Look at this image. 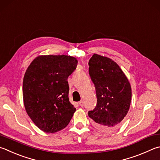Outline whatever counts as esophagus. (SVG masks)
Here are the masks:
<instances>
[{
	"instance_id": "obj_1",
	"label": "esophagus",
	"mask_w": 160,
	"mask_h": 160,
	"mask_svg": "<svg viewBox=\"0 0 160 160\" xmlns=\"http://www.w3.org/2000/svg\"><path fill=\"white\" fill-rule=\"evenodd\" d=\"M79 105H80V106H81V107L84 106V101H80V102H79Z\"/></svg>"
}]
</instances>
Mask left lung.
Here are the masks:
<instances>
[{
	"label": "left lung",
	"instance_id": "1",
	"mask_svg": "<svg viewBox=\"0 0 160 160\" xmlns=\"http://www.w3.org/2000/svg\"><path fill=\"white\" fill-rule=\"evenodd\" d=\"M89 73L96 89L97 104L88 112L98 129L112 132L120 127L132 100L129 80L118 63L94 54L89 61Z\"/></svg>",
	"mask_w": 160,
	"mask_h": 160
}]
</instances>
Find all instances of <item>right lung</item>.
I'll return each mask as SVG.
<instances>
[{
	"mask_svg": "<svg viewBox=\"0 0 160 160\" xmlns=\"http://www.w3.org/2000/svg\"><path fill=\"white\" fill-rule=\"evenodd\" d=\"M78 60L67 55H40L32 61L23 80V100L37 127L55 133L68 125L75 112L69 101L68 77Z\"/></svg>",
	"mask_w": 160,
	"mask_h": 160,
	"instance_id": "right-lung-1",
	"label": "right lung"
}]
</instances>
